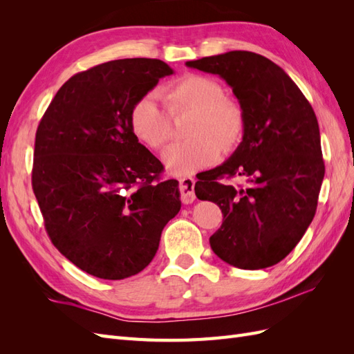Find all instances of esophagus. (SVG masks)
<instances>
[{
  "label": "esophagus",
  "instance_id": "obj_1",
  "mask_svg": "<svg viewBox=\"0 0 354 354\" xmlns=\"http://www.w3.org/2000/svg\"><path fill=\"white\" fill-rule=\"evenodd\" d=\"M178 187L181 194V202L192 203L195 201V180L192 177H183L178 180Z\"/></svg>",
  "mask_w": 354,
  "mask_h": 354
}]
</instances>
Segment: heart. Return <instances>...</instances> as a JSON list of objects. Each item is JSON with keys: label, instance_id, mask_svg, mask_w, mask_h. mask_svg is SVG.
I'll use <instances>...</instances> for the list:
<instances>
[{"label": "heart", "instance_id": "1", "mask_svg": "<svg viewBox=\"0 0 354 354\" xmlns=\"http://www.w3.org/2000/svg\"><path fill=\"white\" fill-rule=\"evenodd\" d=\"M173 116L192 112L185 142L171 145L162 155L171 173L185 176L212 165L224 151H233L242 140L246 116L242 104L224 95L223 85L199 73H186L158 91ZM155 95H145L133 106L131 131L149 149L164 147L171 134V118Z\"/></svg>", "mask_w": 354, "mask_h": 354}]
</instances>
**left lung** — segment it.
Listing matches in <instances>:
<instances>
[{
  "label": "left lung",
  "mask_w": 354,
  "mask_h": 354,
  "mask_svg": "<svg viewBox=\"0 0 354 354\" xmlns=\"http://www.w3.org/2000/svg\"><path fill=\"white\" fill-rule=\"evenodd\" d=\"M186 65L221 77L246 116L236 151L201 173L195 185L198 199L223 212L211 248L239 269L274 266L301 241L316 214L325 164L315 111L285 71L257 53L229 51ZM239 175L248 185L219 183Z\"/></svg>",
  "instance_id": "left-lung-1"
}]
</instances>
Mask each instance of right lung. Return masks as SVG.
<instances>
[{"label":"right lung","mask_w":354,"mask_h":354,"mask_svg":"<svg viewBox=\"0 0 354 354\" xmlns=\"http://www.w3.org/2000/svg\"><path fill=\"white\" fill-rule=\"evenodd\" d=\"M158 59H121L75 73L35 134L32 189L53 245L81 270L120 281L153 260L180 211L177 180L138 143L137 100L173 75Z\"/></svg>","instance_id":"1"}]
</instances>
